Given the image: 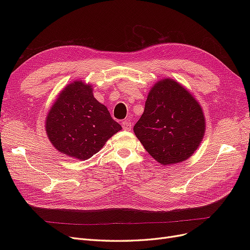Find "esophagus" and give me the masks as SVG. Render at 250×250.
I'll list each match as a JSON object with an SVG mask.
<instances>
[{
	"instance_id": "esophagus-1",
	"label": "esophagus",
	"mask_w": 250,
	"mask_h": 250,
	"mask_svg": "<svg viewBox=\"0 0 250 250\" xmlns=\"http://www.w3.org/2000/svg\"><path fill=\"white\" fill-rule=\"evenodd\" d=\"M122 127H123L124 130H130L131 127H132V123H131L130 119L127 118V119L123 120L122 121Z\"/></svg>"
}]
</instances>
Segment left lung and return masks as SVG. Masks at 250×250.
<instances>
[{"label": "left lung", "instance_id": "1", "mask_svg": "<svg viewBox=\"0 0 250 250\" xmlns=\"http://www.w3.org/2000/svg\"><path fill=\"white\" fill-rule=\"evenodd\" d=\"M133 131L156 162L168 166L192 156L206 133V119L188 89L165 78L151 88Z\"/></svg>", "mask_w": 250, "mask_h": 250}]
</instances>
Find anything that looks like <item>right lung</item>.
I'll return each instance as SVG.
<instances>
[{
	"instance_id": "add662e5",
	"label": "right lung",
	"mask_w": 250,
	"mask_h": 250,
	"mask_svg": "<svg viewBox=\"0 0 250 250\" xmlns=\"http://www.w3.org/2000/svg\"><path fill=\"white\" fill-rule=\"evenodd\" d=\"M121 129L107 107L94 98L92 85L82 81H74L60 92L46 119L52 145L80 161L99 152Z\"/></svg>"
}]
</instances>
